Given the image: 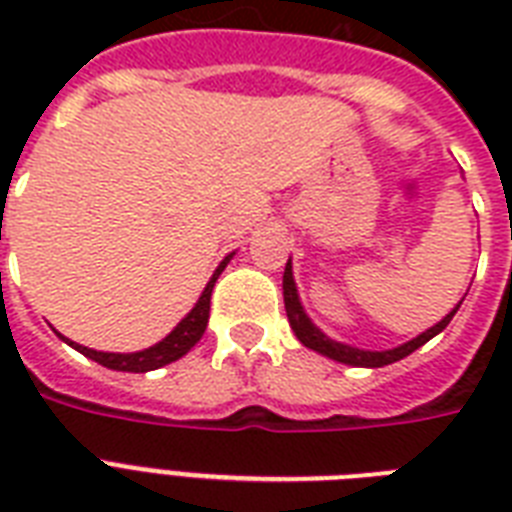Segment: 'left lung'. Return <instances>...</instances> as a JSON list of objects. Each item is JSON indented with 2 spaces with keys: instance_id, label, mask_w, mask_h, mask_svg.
<instances>
[{
  "instance_id": "1",
  "label": "left lung",
  "mask_w": 512,
  "mask_h": 512,
  "mask_svg": "<svg viewBox=\"0 0 512 512\" xmlns=\"http://www.w3.org/2000/svg\"><path fill=\"white\" fill-rule=\"evenodd\" d=\"M284 308H287V316H289V327L295 329L297 340L303 342L305 348L316 350V353H321V356L327 358H335V361H340V364H350V366H385V364H393V361H401L404 356H409V353H414V350L420 348V345H425L428 340H433V337L438 335V332H444L446 324L452 321V316L457 313V308H454L452 313H446L444 319L438 321L436 327L425 329L422 335H417L414 340L404 342V345H398V348L393 350H361V348H353V345H342V342L337 340H329L324 332H321L316 324H313L308 316H305L303 305H300V297H297V287H295V276H292V260L287 263V268H284Z\"/></svg>"
}]
</instances>
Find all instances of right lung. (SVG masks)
<instances>
[{"label":"right lung","instance_id":"right-lung-1","mask_svg":"<svg viewBox=\"0 0 512 512\" xmlns=\"http://www.w3.org/2000/svg\"><path fill=\"white\" fill-rule=\"evenodd\" d=\"M233 252L225 257L223 263L217 265V271L212 273V279L207 281V287L201 292L199 303L193 305V311L185 316L175 329H172L170 335L164 337L162 342H156L151 348L146 350H138V353H100V350H92V348H84V345H76L71 340H63L68 345H74L82 356L92 358V361H98V364L108 366V369H116V372H151V369H159V366H167L177 358H183L188 350L201 340L204 335V329H207V321H209V297H212V287H215L217 276L225 271V265L231 263Z\"/></svg>","mask_w":512,"mask_h":512}]
</instances>
